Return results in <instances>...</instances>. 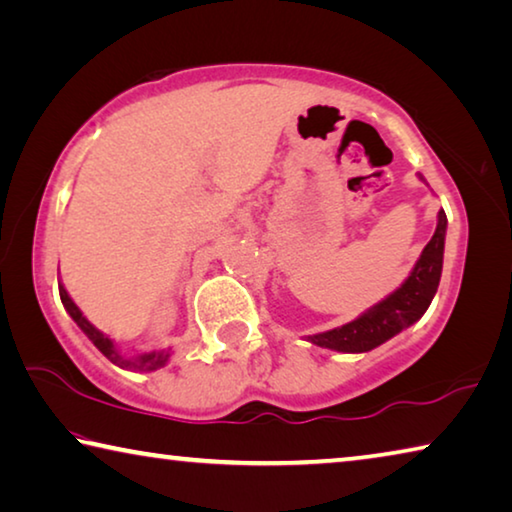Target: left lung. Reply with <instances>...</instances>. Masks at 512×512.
I'll list each match as a JSON object with an SVG mask.
<instances>
[{"instance_id":"obj_1","label":"left lung","mask_w":512,"mask_h":512,"mask_svg":"<svg viewBox=\"0 0 512 512\" xmlns=\"http://www.w3.org/2000/svg\"><path fill=\"white\" fill-rule=\"evenodd\" d=\"M445 232L447 216L440 210L436 232H433L429 244L424 246L418 264L413 266L411 275L406 277L400 289L393 291L386 300L377 302L375 307H370L366 314H361L352 323L307 336V339L314 345H320V348L336 352H368L393 339L395 334L413 325L415 320H420L438 291L440 273H443Z\"/></svg>"}]
</instances>
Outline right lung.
<instances>
[{"label":"right lung","mask_w":512,"mask_h":512,"mask_svg":"<svg viewBox=\"0 0 512 512\" xmlns=\"http://www.w3.org/2000/svg\"><path fill=\"white\" fill-rule=\"evenodd\" d=\"M60 300H63V307L67 309V314L74 318V323L83 329V334L88 336V339H90L94 345H97V348H99V352L103 354V357H106L108 361L115 363V366H119V368H126V370H142V372H151V370H158V368H162L164 363L169 361V357H171L169 350L137 354V357H131V359L121 357V354H119V352H117V348H115V343H112L106 334L99 332V329L94 327V325L90 323V320L81 314V309L76 307V305H74V300L67 296V291L63 289V284H60Z\"/></svg>","instance_id":"right-lung-1"}]
</instances>
